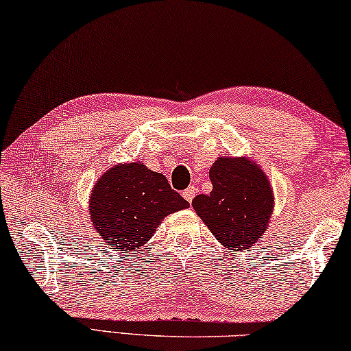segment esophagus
Instances as JSON below:
<instances>
[{"label":"esophagus","instance_id":"1","mask_svg":"<svg viewBox=\"0 0 351 351\" xmlns=\"http://www.w3.org/2000/svg\"><path fill=\"white\" fill-rule=\"evenodd\" d=\"M194 194H196V189H194V186H188L185 191H183V197H185L189 204L193 202L194 199Z\"/></svg>","mask_w":351,"mask_h":351}]
</instances>
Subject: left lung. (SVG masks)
<instances>
[{
    "label": "left lung",
    "mask_w": 351,
    "mask_h": 351,
    "mask_svg": "<svg viewBox=\"0 0 351 351\" xmlns=\"http://www.w3.org/2000/svg\"><path fill=\"white\" fill-rule=\"evenodd\" d=\"M213 189L193 199V208L223 247L244 250L266 232L274 208L269 180L245 158H217L210 168Z\"/></svg>",
    "instance_id": "8db88e82"
}]
</instances>
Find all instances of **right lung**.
<instances>
[{"instance_id":"1","label":"right lung","mask_w":351,"mask_h":351,"mask_svg":"<svg viewBox=\"0 0 351 351\" xmlns=\"http://www.w3.org/2000/svg\"><path fill=\"white\" fill-rule=\"evenodd\" d=\"M188 206L163 174L128 163L113 166L97 180L90 217L106 243L128 254L152 238L165 216Z\"/></svg>"}]
</instances>
